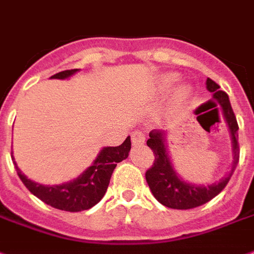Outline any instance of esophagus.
I'll return each mask as SVG.
<instances>
[{"label":"esophagus","instance_id":"obj_1","mask_svg":"<svg viewBox=\"0 0 254 254\" xmlns=\"http://www.w3.org/2000/svg\"><path fill=\"white\" fill-rule=\"evenodd\" d=\"M131 143L133 146H139L145 143V134L142 133L141 130L133 131L131 133Z\"/></svg>","mask_w":254,"mask_h":254}]
</instances>
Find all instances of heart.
Here are the masks:
<instances>
[{
	"label": "heart",
	"instance_id": "1",
	"mask_svg": "<svg viewBox=\"0 0 254 254\" xmlns=\"http://www.w3.org/2000/svg\"><path fill=\"white\" fill-rule=\"evenodd\" d=\"M179 79V75L175 73H166L162 77L160 82H162L163 87H170L171 84H174L176 80ZM190 96V88L183 84L180 87H177L175 90V92L172 94V98H171L170 103H168V109L170 111H176L177 108H180L188 99Z\"/></svg>",
	"mask_w": 254,
	"mask_h": 254
}]
</instances>
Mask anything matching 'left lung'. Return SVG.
I'll return each instance as SVG.
<instances>
[{
    "label": "left lung",
    "instance_id": "8db88e82",
    "mask_svg": "<svg viewBox=\"0 0 254 254\" xmlns=\"http://www.w3.org/2000/svg\"><path fill=\"white\" fill-rule=\"evenodd\" d=\"M206 88L213 92V99L218 103L220 112L227 124L231 137V150H232V164L230 171L218 183L209 185L193 184L184 180L175 170V166L171 160L168 145H167V130L150 131V138L147 139V146L152 150L155 160L150 170L146 172V181L155 197L162 205L170 209L188 210L201 206L210 199H213L223 190L224 187L230 181L235 168L239 162V143H238V121L231 107L230 98L224 91L219 90V84L213 79H206ZM218 112V108H216Z\"/></svg>",
    "mask_w": 254,
    "mask_h": 254
}]
</instances>
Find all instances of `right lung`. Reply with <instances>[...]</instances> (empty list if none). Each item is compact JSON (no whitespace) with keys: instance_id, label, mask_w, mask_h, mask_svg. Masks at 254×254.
<instances>
[{"instance_id":"right-lung-1","label":"right lung","mask_w":254,"mask_h":254,"mask_svg":"<svg viewBox=\"0 0 254 254\" xmlns=\"http://www.w3.org/2000/svg\"><path fill=\"white\" fill-rule=\"evenodd\" d=\"M77 71H79V69L60 71L52 75L51 79H69ZM130 147V137H127L120 146L103 147L91 166L87 167L79 176L60 185H43L30 180L18 168L14 158L13 160L16 174L32 194L55 209L77 213L91 209L104 197L113 170L116 168L117 163L129 156Z\"/></svg>"}]
</instances>
